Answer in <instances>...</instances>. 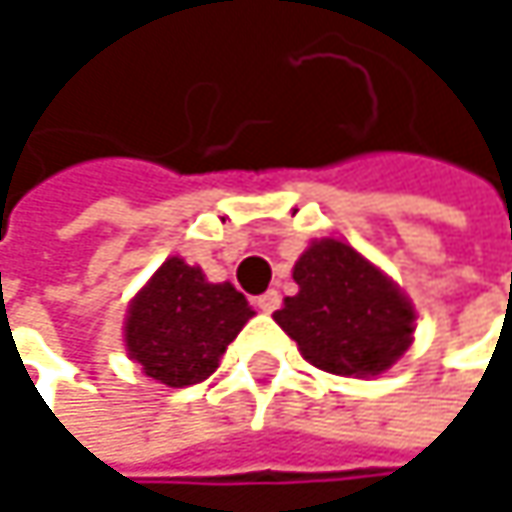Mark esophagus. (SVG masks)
Masks as SVG:
<instances>
[{
  "instance_id": "1",
  "label": "esophagus",
  "mask_w": 512,
  "mask_h": 512,
  "mask_svg": "<svg viewBox=\"0 0 512 512\" xmlns=\"http://www.w3.org/2000/svg\"><path fill=\"white\" fill-rule=\"evenodd\" d=\"M255 305L260 308V311L272 314V311H278V308H281V293H278V290H266L263 296H257Z\"/></svg>"
}]
</instances>
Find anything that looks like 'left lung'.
Wrapping results in <instances>:
<instances>
[{"instance_id":"1","label":"left lung","mask_w":512,"mask_h":512,"mask_svg":"<svg viewBox=\"0 0 512 512\" xmlns=\"http://www.w3.org/2000/svg\"><path fill=\"white\" fill-rule=\"evenodd\" d=\"M296 296L275 323L314 367L338 376H376L412 344L415 311L370 260L338 240H320L296 260Z\"/></svg>"}]
</instances>
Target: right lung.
<instances>
[{"mask_svg":"<svg viewBox=\"0 0 512 512\" xmlns=\"http://www.w3.org/2000/svg\"><path fill=\"white\" fill-rule=\"evenodd\" d=\"M255 311L234 284H210L198 266L168 257L127 317V350L171 388L204 382Z\"/></svg>","mask_w":512,"mask_h":512,"instance_id":"right-lung-1","label":"right lung"}]
</instances>
